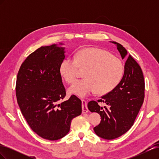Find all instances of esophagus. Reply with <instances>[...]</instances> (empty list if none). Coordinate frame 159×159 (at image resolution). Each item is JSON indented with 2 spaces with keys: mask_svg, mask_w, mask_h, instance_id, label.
I'll use <instances>...</instances> for the list:
<instances>
[{
  "mask_svg": "<svg viewBox=\"0 0 159 159\" xmlns=\"http://www.w3.org/2000/svg\"><path fill=\"white\" fill-rule=\"evenodd\" d=\"M81 102H82V113H88V109L87 107V101L84 99H81Z\"/></svg>",
  "mask_w": 159,
  "mask_h": 159,
  "instance_id": "esophagus-1",
  "label": "esophagus"
}]
</instances>
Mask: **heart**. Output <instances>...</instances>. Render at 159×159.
I'll list each match as a JSON object with an SVG mask.
<instances>
[{"mask_svg":"<svg viewBox=\"0 0 159 159\" xmlns=\"http://www.w3.org/2000/svg\"><path fill=\"white\" fill-rule=\"evenodd\" d=\"M86 70V78L76 81L70 88L71 93L84 97L97 90L100 94L112 91L120 83L124 74V65L118 57L98 48H85L75 57H68L61 62V76L72 83L79 75V70Z\"/></svg>","mask_w":159,"mask_h":159,"instance_id":"1","label":"heart"}]
</instances>
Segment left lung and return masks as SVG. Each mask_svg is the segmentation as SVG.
<instances>
[{"label":"left lung","instance_id":"obj_1","mask_svg":"<svg viewBox=\"0 0 159 159\" xmlns=\"http://www.w3.org/2000/svg\"><path fill=\"white\" fill-rule=\"evenodd\" d=\"M122 59L127 51L116 42ZM145 98V80L140 66L129 55L125 64L123 78L112 91L101 97L97 102L91 101L88 107L102 117L101 123L93 128L98 136L107 140L116 139L127 132L134 123ZM99 102L106 105L100 107Z\"/></svg>","mask_w":159,"mask_h":159}]
</instances>
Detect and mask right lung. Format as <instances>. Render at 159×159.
<instances>
[{
    "label": "right lung",
    "instance_id": "1",
    "mask_svg": "<svg viewBox=\"0 0 159 159\" xmlns=\"http://www.w3.org/2000/svg\"><path fill=\"white\" fill-rule=\"evenodd\" d=\"M64 48L42 46L28 56L17 75L16 94L22 114L32 131L56 141L70 131L71 120L81 113V102L75 95L62 101L66 91L60 71Z\"/></svg>",
    "mask_w": 159,
    "mask_h": 159
}]
</instances>
